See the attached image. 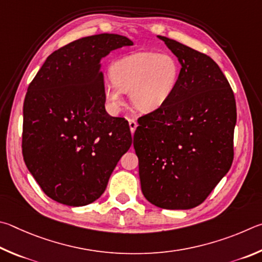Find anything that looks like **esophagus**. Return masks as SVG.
I'll return each mask as SVG.
<instances>
[{
  "instance_id": "34e87169",
  "label": "esophagus",
  "mask_w": 262,
  "mask_h": 262,
  "mask_svg": "<svg viewBox=\"0 0 262 262\" xmlns=\"http://www.w3.org/2000/svg\"><path fill=\"white\" fill-rule=\"evenodd\" d=\"M128 126H130L131 134H135V131H136L137 126H138V124H137V122L135 121L134 118H130V119H128Z\"/></svg>"
}]
</instances>
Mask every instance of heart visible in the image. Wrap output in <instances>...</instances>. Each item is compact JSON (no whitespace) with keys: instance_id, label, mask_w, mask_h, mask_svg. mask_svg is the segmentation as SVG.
Here are the masks:
<instances>
[{"instance_id":"heart-1","label":"heart","mask_w":262,"mask_h":262,"mask_svg":"<svg viewBox=\"0 0 262 262\" xmlns=\"http://www.w3.org/2000/svg\"><path fill=\"white\" fill-rule=\"evenodd\" d=\"M181 64L171 54L138 52L115 62L105 84L104 98L118 110L124 104L123 93H128L134 107L140 112H153L175 93L181 79Z\"/></svg>"}]
</instances>
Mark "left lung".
<instances>
[{
    "mask_svg": "<svg viewBox=\"0 0 262 262\" xmlns=\"http://www.w3.org/2000/svg\"><path fill=\"white\" fill-rule=\"evenodd\" d=\"M176 55L181 79L162 107L139 118L134 147L141 191L164 209H191L207 198L233 160L235 95L207 55L158 35Z\"/></svg>",
    "mask_w": 262,
    "mask_h": 262,
    "instance_id": "1",
    "label": "left lung"
}]
</instances>
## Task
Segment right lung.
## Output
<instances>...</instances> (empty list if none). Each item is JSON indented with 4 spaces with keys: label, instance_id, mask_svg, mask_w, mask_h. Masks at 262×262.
I'll use <instances>...</instances> for the list:
<instances>
[{
    "label": "right lung",
    "instance_id": "obj_1",
    "mask_svg": "<svg viewBox=\"0 0 262 262\" xmlns=\"http://www.w3.org/2000/svg\"><path fill=\"white\" fill-rule=\"evenodd\" d=\"M134 42L101 33L55 50L27 89L23 157L49 198L79 207L99 199L132 144L128 123L105 112L101 59Z\"/></svg>",
    "mask_w": 262,
    "mask_h": 262
}]
</instances>
